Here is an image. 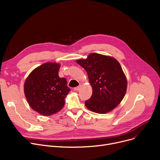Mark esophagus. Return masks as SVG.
Masks as SVG:
<instances>
[{"mask_svg":"<svg viewBox=\"0 0 160 160\" xmlns=\"http://www.w3.org/2000/svg\"><path fill=\"white\" fill-rule=\"evenodd\" d=\"M74 91H79V90L80 89V86H77V87H76V88H74Z\"/></svg>","mask_w":160,"mask_h":160,"instance_id":"obj_1","label":"esophagus"}]
</instances>
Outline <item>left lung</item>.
Segmentation results:
<instances>
[{"instance_id":"8db88e82","label":"left lung","mask_w":160,"mask_h":160,"mask_svg":"<svg viewBox=\"0 0 160 160\" xmlns=\"http://www.w3.org/2000/svg\"><path fill=\"white\" fill-rule=\"evenodd\" d=\"M76 63L86 71L92 87V95L86 101V107L98 114L114 109L123 99L128 87L119 62L113 57L92 53L86 59L76 60Z\"/></svg>"}]
</instances>
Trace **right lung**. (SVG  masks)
<instances>
[{"label": "right lung", "mask_w": 160, "mask_h": 160, "mask_svg": "<svg viewBox=\"0 0 160 160\" xmlns=\"http://www.w3.org/2000/svg\"><path fill=\"white\" fill-rule=\"evenodd\" d=\"M58 63H44L29 74L24 83V93L29 106L41 115L51 116L65 105L70 92L65 78H59Z\"/></svg>", "instance_id": "obj_1"}]
</instances>
